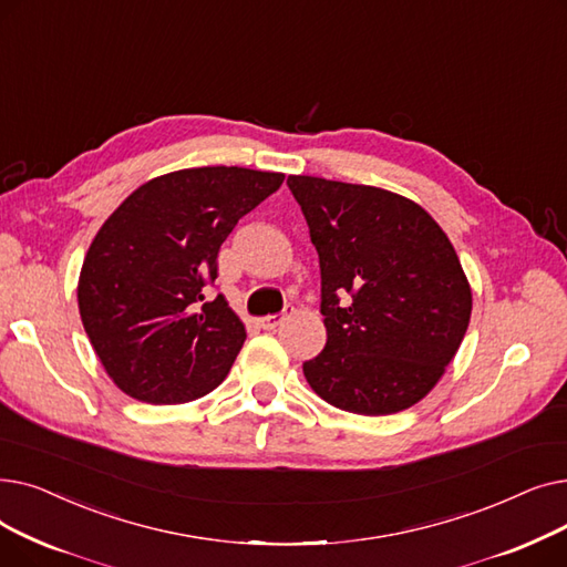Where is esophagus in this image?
Returning <instances> with one entry per match:
<instances>
[{"mask_svg":"<svg viewBox=\"0 0 567 567\" xmlns=\"http://www.w3.org/2000/svg\"><path fill=\"white\" fill-rule=\"evenodd\" d=\"M292 316V307H286L284 313H277V316H265L260 318V328L262 330H277L284 320H288Z\"/></svg>","mask_w":567,"mask_h":567,"instance_id":"obj_1","label":"esophagus"}]
</instances>
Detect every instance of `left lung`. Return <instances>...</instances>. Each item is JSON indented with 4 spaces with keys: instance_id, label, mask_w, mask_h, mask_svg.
<instances>
[{
    "instance_id": "1",
    "label": "left lung",
    "mask_w": 567,
    "mask_h": 567,
    "mask_svg": "<svg viewBox=\"0 0 567 567\" xmlns=\"http://www.w3.org/2000/svg\"><path fill=\"white\" fill-rule=\"evenodd\" d=\"M320 260L328 343L305 362L311 390L358 415H392L441 381L473 295L452 241L413 200L379 186L290 175Z\"/></svg>"
}]
</instances>
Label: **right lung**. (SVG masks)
Masks as SVG:
<instances>
[{"label":"right lung","instance_id":"right-lung-1","mask_svg":"<svg viewBox=\"0 0 567 567\" xmlns=\"http://www.w3.org/2000/svg\"><path fill=\"white\" fill-rule=\"evenodd\" d=\"M284 173L186 168L138 186L99 228L78 279V309L105 373L145 403H184L230 371L245 326L224 295L207 300L237 221Z\"/></svg>","mask_w":567,"mask_h":567}]
</instances>
